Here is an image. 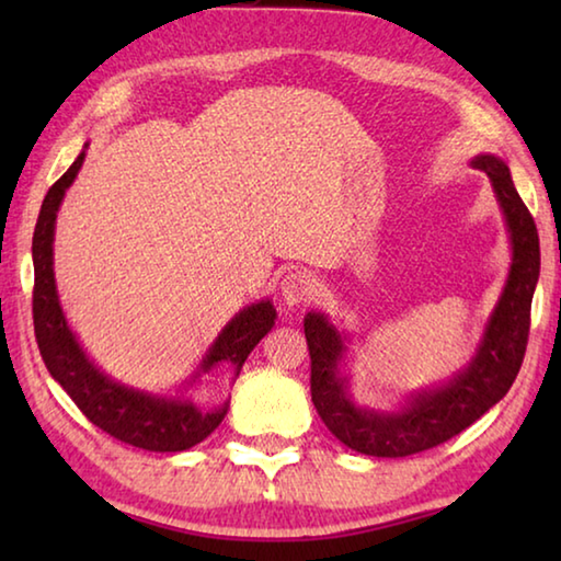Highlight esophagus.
Wrapping results in <instances>:
<instances>
[{"instance_id": "obj_1", "label": "esophagus", "mask_w": 561, "mask_h": 561, "mask_svg": "<svg viewBox=\"0 0 561 561\" xmlns=\"http://www.w3.org/2000/svg\"><path fill=\"white\" fill-rule=\"evenodd\" d=\"M317 287L319 282L311 272H289L279 284L282 301L287 304V307H299V304H307L317 297Z\"/></svg>"}]
</instances>
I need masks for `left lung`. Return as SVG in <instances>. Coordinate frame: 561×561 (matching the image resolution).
Wrapping results in <instances>:
<instances>
[{"label": "left lung", "instance_id": "left-lung-1", "mask_svg": "<svg viewBox=\"0 0 561 561\" xmlns=\"http://www.w3.org/2000/svg\"><path fill=\"white\" fill-rule=\"evenodd\" d=\"M470 165L490 178L505 217L512 260L505 287L490 311L474 354L450 381L411 391L391 411L360 405L351 393L346 366L351 336L346 329H339L324 311H309L304 317L311 356V401L327 428L351 450L374 458H405L435 448L500 403L517 378L539 279V237L505 160L480 153Z\"/></svg>", "mask_w": 561, "mask_h": 561}]
</instances>
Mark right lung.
I'll list each match as a JSON object with an SVG mask.
<instances>
[{
  "label": "right lung",
  "mask_w": 561,
  "mask_h": 561,
  "mask_svg": "<svg viewBox=\"0 0 561 561\" xmlns=\"http://www.w3.org/2000/svg\"><path fill=\"white\" fill-rule=\"evenodd\" d=\"M87 148L73 160L71 168L56 180L46 193L39 220L34 227L32 260H34V334L42 358L56 383L93 425L106 431L136 448L153 453H180L203 443L222 417L230 411V398L213 411H203L193 401V386L213 368H230L232 381L240 376V368L250 351L270 334L277 319V309L270 299L247 304L227 321L210 348L205 351L201 364L190 374L175 393H153L144 388L126 386L111 378L93 364V358L81 346L79 336L66 321L54 277V232L56 215L64 203L66 190L73 185L76 175L87 160Z\"/></svg>",
  "instance_id": "add662e5"
}]
</instances>
